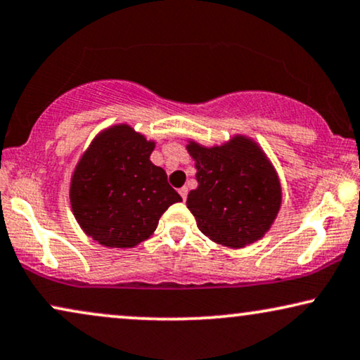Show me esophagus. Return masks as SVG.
<instances>
[{
  "instance_id": "esophagus-1",
  "label": "esophagus",
  "mask_w": 360,
  "mask_h": 360,
  "mask_svg": "<svg viewBox=\"0 0 360 360\" xmlns=\"http://www.w3.org/2000/svg\"><path fill=\"white\" fill-rule=\"evenodd\" d=\"M179 193H180V197H181V200H186V195H188V188H186V186H181V188L179 190Z\"/></svg>"
}]
</instances>
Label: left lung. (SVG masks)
<instances>
[{"label":"left lung","mask_w":360,"mask_h":360,"mask_svg":"<svg viewBox=\"0 0 360 360\" xmlns=\"http://www.w3.org/2000/svg\"><path fill=\"white\" fill-rule=\"evenodd\" d=\"M186 150L198 181L186 207L200 231L230 248L263 238L281 207V185L263 150L241 135L212 148L190 142Z\"/></svg>","instance_id":"obj_1"}]
</instances>
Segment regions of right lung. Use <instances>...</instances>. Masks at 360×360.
<instances>
[{"label":"right lung","instance_id":"add662e5","mask_svg":"<svg viewBox=\"0 0 360 360\" xmlns=\"http://www.w3.org/2000/svg\"><path fill=\"white\" fill-rule=\"evenodd\" d=\"M155 143L129 125H114L92 140L71 180L74 217L92 240L132 248L155 231L162 213L181 197L153 165Z\"/></svg>","mask_w":360,"mask_h":360}]
</instances>
